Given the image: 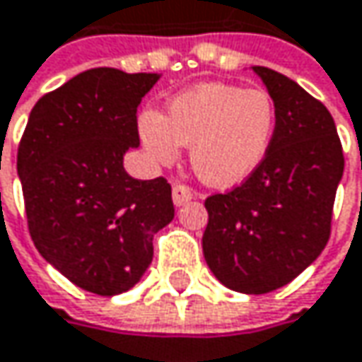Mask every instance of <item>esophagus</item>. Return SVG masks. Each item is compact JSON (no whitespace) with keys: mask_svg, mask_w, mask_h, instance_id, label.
<instances>
[{"mask_svg":"<svg viewBox=\"0 0 362 362\" xmlns=\"http://www.w3.org/2000/svg\"><path fill=\"white\" fill-rule=\"evenodd\" d=\"M172 199H174V205L180 207V205H184V203H188V201L194 199V192H192L188 186H184V184H176L174 190H172Z\"/></svg>","mask_w":362,"mask_h":362,"instance_id":"1","label":"esophagus"}]
</instances>
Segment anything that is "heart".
I'll return each instance as SVG.
<instances>
[{
  "label": "heart",
  "mask_w": 362,
  "mask_h": 362,
  "mask_svg": "<svg viewBox=\"0 0 362 362\" xmlns=\"http://www.w3.org/2000/svg\"><path fill=\"white\" fill-rule=\"evenodd\" d=\"M278 126L274 99L259 88L203 83L176 95L165 114L139 115V136L148 157L174 165L180 147H190V165L199 180L232 188L263 163Z\"/></svg>",
  "instance_id": "1"
}]
</instances>
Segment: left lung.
<instances>
[{"label":"left lung","mask_w":362,"mask_h":362,"mask_svg":"<svg viewBox=\"0 0 362 362\" xmlns=\"http://www.w3.org/2000/svg\"><path fill=\"white\" fill-rule=\"evenodd\" d=\"M278 110L263 163L205 201L203 255L226 288L265 294L300 276L329 240L344 153L334 117L300 84L252 66Z\"/></svg>","instance_id":"1"}]
</instances>
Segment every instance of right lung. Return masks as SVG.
<instances>
[{"mask_svg": "<svg viewBox=\"0 0 362 362\" xmlns=\"http://www.w3.org/2000/svg\"><path fill=\"white\" fill-rule=\"evenodd\" d=\"M159 74L93 68L43 95L18 147L30 238L86 292L130 290L153 261V236L174 219L165 178L136 180L124 155L139 147L136 110Z\"/></svg>", "mask_w": 362, "mask_h": 362, "instance_id": "add662e5", "label": "right lung"}]
</instances>
